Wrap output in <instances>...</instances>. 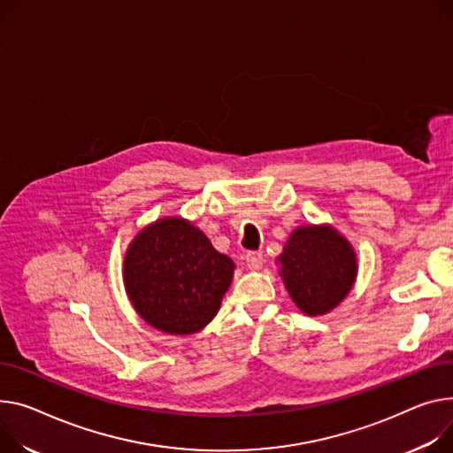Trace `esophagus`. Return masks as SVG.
Instances as JSON below:
<instances>
[{
	"mask_svg": "<svg viewBox=\"0 0 453 453\" xmlns=\"http://www.w3.org/2000/svg\"><path fill=\"white\" fill-rule=\"evenodd\" d=\"M246 262H248L250 269H260L264 264V255L260 251H250L246 255Z\"/></svg>",
	"mask_w": 453,
	"mask_h": 453,
	"instance_id": "obj_1",
	"label": "esophagus"
}]
</instances>
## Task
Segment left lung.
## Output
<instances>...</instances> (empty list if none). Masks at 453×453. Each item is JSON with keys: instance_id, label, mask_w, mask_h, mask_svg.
I'll return each instance as SVG.
<instances>
[{"instance_id": "8db88e82", "label": "left lung", "mask_w": 453, "mask_h": 453, "mask_svg": "<svg viewBox=\"0 0 453 453\" xmlns=\"http://www.w3.org/2000/svg\"><path fill=\"white\" fill-rule=\"evenodd\" d=\"M293 303L308 315H324L349 293L357 260L348 240L327 226L298 227L279 257Z\"/></svg>"}]
</instances>
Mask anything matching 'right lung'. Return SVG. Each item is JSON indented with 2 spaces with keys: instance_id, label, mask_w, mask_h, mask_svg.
Masks as SVG:
<instances>
[{
  "instance_id": "add662e5",
  "label": "right lung",
  "mask_w": 453,
  "mask_h": 453,
  "mask_svg": "<svg viewBox=\"0 0 453 453\" xmlns=\"http://www.w3.org/2000/svg\"><path fill=\"white\" fill-rule=\"evenodd\" d=\"M234 264L184 219L145 227L127 250L124 282L140 317L165 334H196L217 315Z\"/></svg>"
}]
</instances>
